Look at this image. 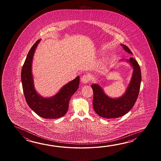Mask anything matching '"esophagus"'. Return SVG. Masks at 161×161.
<instances>
[{"mask_svg":"<svg viewBox=\"0 0 161 161\" xmlns=\"http://www.w3.org/2000/svg\"><path fill=\"white\" fill-rule=\"evenodd\" d=\"M90 80H91V77L88 74H85L82 76L81 78V81L83 83H87L90 81Z\"/></svg>","mask_w":161,"mask_h":161,"instance_id":"obj_1","label":"esophagus"}]
</instances>
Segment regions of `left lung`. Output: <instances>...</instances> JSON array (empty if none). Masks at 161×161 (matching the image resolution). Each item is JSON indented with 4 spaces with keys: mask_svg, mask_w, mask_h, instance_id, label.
<instances>
[{
    "mask_svg": "<svg viewBox=\"0 0 161 161\" xmlns=\"http://www.w3.org/2000/svg\"><path fill=\"white\" fill-rule=\"evenodd\" d=\"M125 51L132 54L129 48L121 44ZM133 67L134 72L126 92L119 98H111L104 93L103 89L97 84L92 85L93 90V108L99 116L113 119L123 116L130 110L136 101L140 90L142 75L140 66L136 60L130 58L127 60Z\"/></svg>",
    "mask_w": 161,
    "mask_h": 161,
    "instance_id": "left-lung-1",
    "label": "left lung"
}]
</instances>
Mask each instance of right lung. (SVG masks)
Masks as SVG:
<instances>
[{"instance_id":"right-lung-1","label":"right lung","mask_w":161,"mask_h":161,"mask_svg":"<svg viewBox=\"0 0 161 161\" xmlns=\"http://www.w3.org/2000/svg\"><path fill=\"white\" fill-rule=\"evenodd\" d=\"M38 40L31 48L21 71V80L25 97L29 106L39 116L44 119H58L64 116L69 109V101L79 87V76L64 86L58 94L45 98L34 89L31 74V63Z\"/></svg>"}]
</instances>
